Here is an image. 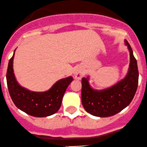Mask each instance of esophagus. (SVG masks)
<instances>
[{
  "label": "esophagus",
  "instance_id": "obj_1",
  "mask_svg": "<svg viewBox=\"0 0 147 147\" xmlns=\"http://www.w3.org/2000/svg\"><path fill=\"white\" fill-rule=\"evenodd\" d=\"M84 72L83 69L80 67H78L74 72V77L75 79L77 80H80L82 77H84Z\"/></svg>",
  "mask_w": 147,
  "mask_h": 147
}]
</instances>
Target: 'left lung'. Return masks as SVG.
Returning <instances> with one entry per match:
<instances>
[{"label":"left lung","instance_id":"left-lung-1","mask_svg":"<svg viewBox=\"0 0 147 147\" xmlns=\"http://www.w3.org/2000/svg\"><path fill=\"white\" fill-rule=\"evenodd\" d=\"M130 55V63L125 78L115 85L102 90H94L89 83V77L82 79V103L88 113L107 117L116 115L127 107L137 90L139 71L137 60L129 42L124 40Z\"/></svg>","mask_w":147,"mask_h":147}]
</instances>
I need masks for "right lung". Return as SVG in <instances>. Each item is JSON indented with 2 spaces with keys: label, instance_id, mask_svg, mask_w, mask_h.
<instances>
[{
  "label": "right lung",
  "instance_id": "add662e5",
  "mask_svg": "<svg viewBox=\"0 0 147 147\" xmlns=\"http://www.w3.org/2000/svg\"><path fill=\"white\" fill-rule=\"evenodd\" d=\"M13 55L10 59L6 80L9 94L13 103L19 109L36 117H45L56 113L61 106L67 88L73 80L72 77L61 79L45 92H32L21 87L13 72Z\"/></svg>",
  "mask_w": 147,
  "mask_h": 147
}]
</instances>
